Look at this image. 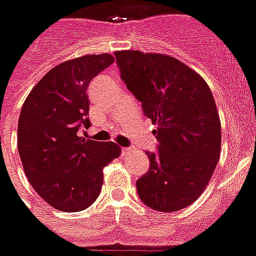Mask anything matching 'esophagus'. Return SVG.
<instances>
[{
  "label": "esophagus",
  "instance_id": "34e87169",
  "mask_svg": "<svg viewBox=\"0 0 256 256\" xmlns=\"http://www.w3.org/2000/svg\"><path fill=\"white\" fill-rule=\"evenodd\" d=\"M132 151H134L132 147H124V148H122V155H128V154L132 152Z\"/></svg>",
  "mask_w": 256,
  "mask_h": 256
}]
</instances>
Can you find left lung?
I'll list each match as a JSON object with an SVG mask.
<instances>
[{"instance_id":"1","label":"left lung","mask_w":256,"mask_h":256,"mask_svg":"<svg viewBox=\"0 0 256 256\" xmlns=\"http://www.w3.org/2000/svg\"><path fill=\"white\" fill-rule=\"evenodd\" d=\"M121 78L158 124V152L136 182L139 198L158 212L189 206L209 184L221 151V121L206 81L162 54L116 51Z\"/></svg>"}]
</instances>
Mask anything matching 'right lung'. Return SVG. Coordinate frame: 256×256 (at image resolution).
<instances>
[{
    "instance_id": "1",
    "label": "right lung",
    "mask_w": 256,
    "mask_h": 256,
    "mask_svg": "<svg viewBox=\"0 0 256 256\" xmlns=\"http://www.w3.org/2000/svg\"><path fill=\"white\" fill-rule=\"evenodd\" d=\"M113 63L110 54H98L56 66L31 89L20 110L18 152L24 174L58 210L90 206L101 192L104 167L121 155L117 143L80 136L90 126L89 82Z\"/></svg>"
}]
</instances>
